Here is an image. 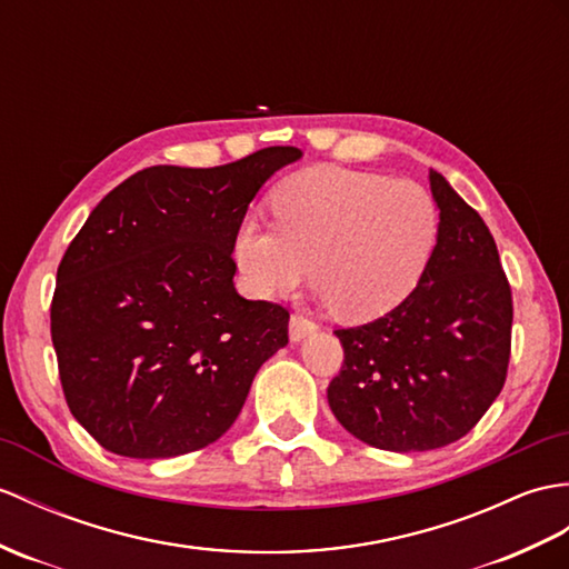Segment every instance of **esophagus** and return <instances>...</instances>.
<instances>
[{
	"mask_svg": "<svg viewBox=\"0 0 569 569\" xmlns=\"http://www.w3.org/2000/svg\"><path fill=\"white\" fill-rule=\"evenodd\" d=\"M315 332H317V325H315V322L306 320V317H300V315L290 317L288 335H290V341H293V345H298V341H302V339L315 335Z\"/></svg>",
	"mask_w": 569,
	"mask_h": 569,
	"instance_id": "1",
	"label": "esophagus"
}]
</instances>
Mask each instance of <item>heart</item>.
I'll return each mask as SVG.
<instances>
[{"label":"heart","mask_w":569,"mask_h":569,"mask_svg":"<svg viewBox=\"0 0 569 569\" xmlns=\"http://www.w3.org/2000/svg\"><path fill=\"white\" fill-rule=\"evenodd\" d=\"M273 222L247 216L234 261L257 298H276L310 276L317 300L341 320L390 312L412 293L439 240V208L417 181L373 171L312 167L271 193Z\"/></svg>","instance_id":"1"}]
</instances>
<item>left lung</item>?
<instances>
[{
  "label": "left lung",
  "mask_w": 569,
  "mask_h": 569,
  "mask_svg": "<svg viewBox=\"0 0 569 569\" xmlns=\"http://www.w3.org/2000/svg\"><path fill=\"white\" fill-rule=\"evenodd\" d=\"M439 240L417 288L376 322L337 329L341 373L327 400L356 439L395 453L466 436L497 400L511 345V290L495 237L429 169Z\"/></svg>",
  "instance_id": "obj_1"
}]
</instances>
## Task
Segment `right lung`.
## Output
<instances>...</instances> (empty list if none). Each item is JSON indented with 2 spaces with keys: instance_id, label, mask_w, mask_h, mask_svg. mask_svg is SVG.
<instances>
[{
  "instance_id": "obj_1",
  "label": "right lung",
  "mask_w": 569,
  "mask_h": 569,
  "mask_svg": "<svg viewBox=\"0 0 569 569\" xmlns=\"http://www.w3.org/2000/svg\"><path fill=\"white\" fill-rule=\"evenodd\" d=\"M298 148L150 167L101 198L58 267L50 335L70 412L116 456L174 458L228 431L288 310L237 293L234 232Z\"/></svg>"
}]
</instances>
